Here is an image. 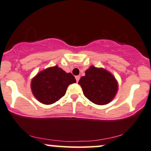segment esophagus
Instances as JSON below:
<instances>
[{"label":"esophagus","instance_id":"34e87169","mask_svg":"<svg viewBox=\"0 0 151 151\" xmlns=\"http://www.w3.org/2000/svg\"><path fill=\"white\" fill-rule=\"evenodd\" d=\"M75 78H76V81H77V82H78L79 80V79H80V77H79V76H76Z\"/></svg>","mask_w":151,"mask_h":151}]
</instances>
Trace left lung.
Here are the masks:
<instances>
[{
  "mask_svg": "<svg viewBox=\"0 0 151 151\" xmlns=\"http://www.w3.org/2000/svg\"><path fill=\"white\" fill-rule=\"evenodd\" d=\"M83 92L89 101L98 105L106 104L113 99L118 89L117 82L111 74L91 66L79 81Z\"/></svg>",
  "mask_w": 151,
  "mask_h": 151,
  "instance_id": "obj_1",
  "label": "left lung"
}]
</instances>
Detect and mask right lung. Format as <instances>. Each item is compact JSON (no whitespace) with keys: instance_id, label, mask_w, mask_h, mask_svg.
I'll list each match as a JSON object with an SVG mask.
<instances>
[{"instance_id":"right-lung-1","label":"right lung","mask_w":151,"mask_h":151,"mask_svg":"<svg viewBox=\"0 0 151 151\" xmlns=\"http://www.w3.org/2000/svg\"><path fill=\"white\" fill-rule=\"evenodd\" d=\"M75 82L72 74L55 66L38 73L32 79L31 89L40 102L51 104L65 96L68 86Z\"/></svg>"}]
</instances>
